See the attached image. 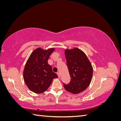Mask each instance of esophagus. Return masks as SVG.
<instances>
[{
	"label": "esophagus",
	"mask_w": 121,
	"mask_h": 121,
	"mask_svg": "<svg viewBox=\"0 0 121 121\" xmlns=\"http://www.w3.org/2000/svg\"><path fill=\"white\" fill-rule=\"evenodd\" d=\"M57 76H58V78H60V73H57Z\"/></svg>",
	"instance_id": "34e87169"
}]
</instances>
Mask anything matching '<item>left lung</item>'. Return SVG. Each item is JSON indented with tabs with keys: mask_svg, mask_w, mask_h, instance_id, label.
<instances>
[{
	"mask_svg": "<svg viewBox=\"0 0 121 121\" xmlns=\"http://www.w3.org/2000/svg\"><path fill=\"white\" fill-rule=\"evenodd\" d=\"M69 74L71 78L65 89L72 94H78L87 89L91 81L93 68L86 55L78 48L65 52Z\"/></svg>",
	"mask_w": 121,
	"mask_h": 121,
	"instance_id": "left-lung-1",
	"label": "left lung"
}]
</instances>
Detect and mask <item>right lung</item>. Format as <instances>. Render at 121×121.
<instances>
[{
  "label": "right lung",
  "mask_w": 121,
  "mask_h": 121,
  "mask_svg": "<svg viewBox=\"0 0 121 121\" xmlns=\"http://www.w3.org/2000/svg\"><path fill=\"white\" fill-rule=\"evenodd\" d=\"M54 48L44 50L38 48L29 56L25 65L23 78L28 88L36 93L45 91L52 84L54 78H58L48 64L50 54Z\"/></svg>",
  "instance_id": "add662e5"
}]
</instances>
